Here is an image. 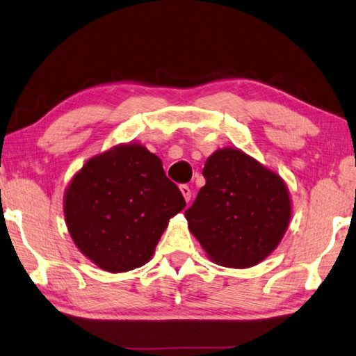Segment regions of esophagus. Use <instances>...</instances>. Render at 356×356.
Returning <instances> with one entry per match:
<instances>
[{"label":"esophagus","mask_w":356,"mask_h":356,"mask_svg":"<svg viewBox=\"0 0 356 356\" xmlns=\"http://www.w3.org/2000/svg\"><path fill=\"white\" fill-rule=\"evenodd\" d=\"M180 191H182L184 199L186 200V202H190V200H191V190H190V186L180 185Z\"/></svg>","instance_id":"obj_1"}]
</instances>
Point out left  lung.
I'll return each instance as SVG.
<instances>
[{"label": "left lung", "instance_id": "1", "mask_svg": "<svg viewBox=\"0 0 356 356\" xmlns=\"http://www.w3.org/2000/svg\"><path fill=\"white\" fill-rule=\"evenodd\" d=\"M205 185L185 218L213 263L245 269L280 244L293 215L289 190L279 174L238 147L207 159Z\"/></svg>", "mask_w": 356, "mask_h": 356}]
</instances>
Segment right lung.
<instances>
[{"label":"right lung","instance_id":"obj_1","mask_svg":"<svg viewBox=\"0 0 356 356\" xmlns=\"http://www.w3.org/2000/svg\"><path fill=\"white\" fill-rule=\"evenodd\" d=\"M182 193L161 160L141 143H121L88 159L68 184L63 215L76 248L107 273L151 260Z\"/></svg>","mask_w":356,"mask_h":356}]
</instances>
